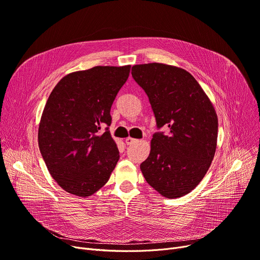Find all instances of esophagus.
<instances>
[{
    "label": "esophagus",
    "instance_id": "esophagus-1",
    "mask_svg": "<svg viewBox=\"0 0 260 260\" xmlns=\"http://www.w3.org/2000/svg\"><path fill=\"white\" fill-rule=\"evenodd\" d=\"M136 142H138L137 139H134V138H131V137H127V138L125 139V143H126L127 145H132V144H134V143H136Z\"/></svg>",
    "mask_w": 260,
    "mask_h": 260
}]
</instances>
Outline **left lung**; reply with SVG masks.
I'll list each match as a JSON object with an SVG mask.
<instances>
[{
	"label": "left lung",
	"mask_w": 260,
	"mask_h": 260,
	"mask_svg": "<svg viewBox=\"0 0 260 260\" xmlns=\"http://www.w3.org/2000/svg\"><path fill=\"white\" fill-rule=\"evenodd\" d=\"M134 80L147 94L157 128L151 153L140 165L146 182L167 198L194 189L207 174L217 146L218 118L196 79L182 68L162 63L132 67Z\"/></svg>",
	"instance_id": "1"
}]
</instances>
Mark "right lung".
<instances>
[{
  "label": "right lung",
  "mask_w": 260,
  "mask_h": 260,
  "mask_svg": "<svg viewBox=\"0 0 260 260\" xmlns=\"http://www.w3.org/2000/svg\"><path fill=\"white\" fill-rule=\"evenodd\" d=\"M129 71L131 65L75 72L49 94L39 125V147L51 177L66 192L88 197L111 177L120 157L108 131L111 107ZM103 126L108 127L102 133Z\"/></svg>",
  "instance_id": "obj_1"
}]
</instances>
